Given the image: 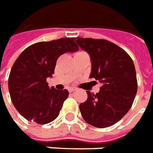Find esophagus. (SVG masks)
Instances as JSON below:
<instances>
[{
    "instance_id": "esophagus-1",
    "label": "esophagus",
    "mask_w": 153,
    "mask_h": 153,
    "mask_svg": "<svg viewBox=\"0 0 153 153\" xmlns=\"http://www.w3.org/2000/svg\"><path fill=\"white\" fill-rule=\"evenodd\" d=\"M77 91V88H69V92H73V91Z\"/></svg>"
}]
</instances>
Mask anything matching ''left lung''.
<instances>
[{
	"mask_svg": "<svg viewBox=\"0 0 153 153\" xmlns=\"http://www.w3.org/2000/svg\"><path fill=\"white\" fill-rule=\"evenodd\" d=\"M79 47L91 58L90 78L102 84L96 95L79 106L84 120L97 128H106L122 119L131 108L137 91L135 67L129 54L105 39L75 38Z\"/></svg>",
	"mask_w": 153,
	"mask_h": 153,
	"instance_id": "1",
	"label": "left lung"
}]
</instances>
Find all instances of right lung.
<instances>
[{
  "mask_svg": "<svg viewBox=\"0 0 153 153\" xmlns=\"http://www.w3.org/2000/svg\"><path fill=\"white\" fill-rule=\"evenodd\" d=\"M78 50L74 38H63L33 44L19 54L9 74L8 90L14 107L27 120L47 124L58 116L69 91L50 88L46 78L52 77L60 56Z\"/></svg>",
  "mask_w": 153,
  "mask_h": 153,
  "instance_id": "1",
  "label": "right lung"
}]
</instances>
